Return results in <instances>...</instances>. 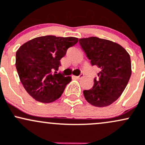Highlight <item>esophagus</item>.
<instances>
[{"instance_id":"esophagus-1","label":"esophagus","mask_w":145,"mask_h":145,"mask_svg":"<svg viewBox=\"0 0 145 145\" xmlns=\"http://www.w3.org/2000/svg\"><path fill=\"white\" fill-rule=\"evenodd\" d=\"M75 77L77 78V79H81V78L84 77V74H79V76H76Z\"/></svg>"}]
</instances>
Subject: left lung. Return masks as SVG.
Returning <instances> with one entry per match:
<instances>
[{
  "label": "left lung",
  "mask_w": 145,
  "mask_h": 145,
  "mask_svg": "<svg viewBox=\"0 0 145 145\" xmlns=\"http://www.w3.org/2000/svg\"><path fill=\"white\" fill-rule=\"evenodd\" d=\"M92 66L100 68L92 88L84 90L86 100L94 106L111 105L121 97L131 74L129 53L118 44L90 37L79 40Z\"/></svg>",
  "instance_id": "left-lung-1"
}]
</instances>
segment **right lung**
<instances>
[{
  "label": "right lung",
  "instance_id": "add662e5",
  "mask_svg": "<svg viewBox=\"0 0 145 145\" xmlns=\"http://www.w3.org/2000/svg\"><path fill=\"white\" fill-rule=\"evenodd\" d=\"M78 38L46 35L24 43L16 52V66L24 89L35 100L44 103L61 96L71 77L57 73L60 59Z\"/></svg>",
  "mask_w": 145,
  "mask_h": 145
}]
</instances>
